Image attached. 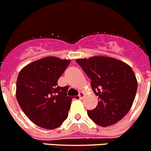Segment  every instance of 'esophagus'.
<instances>
[{
    "mask_svg": "<svg viewBox=\"0 0 151 151\" xmlns=\"http://www.w3.org/2000/svg\"><path fill=\"white\" fill-rule=\"evenodd\" d=\"M84 97H85V93H82V92H80V94H79V98H80V99H82Z\"/></svg>",
    "mask_w": 151,
    "mask_h": 151,
    "instance_id": "obj_1",
    "label": "esophagus"
}]
</instances>
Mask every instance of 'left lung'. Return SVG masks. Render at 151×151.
<instances>
[{"label":"left lung","instance_id":"left-lung-1","mask_svg":"<svg viewBox=\"0 0 151 151\" xmlns=\"http://www.w3.org/2000/svg\"><path fill=\"white\" fill-rule=\"evenodd\" d=\"M76 62L91 80L98 106L88 116L101 127L113 125L129 112L137 89L135 74L128 64L108 56L79 58Z\"/></svg>","mask_w":151,"mask_h":151}]
</instances>
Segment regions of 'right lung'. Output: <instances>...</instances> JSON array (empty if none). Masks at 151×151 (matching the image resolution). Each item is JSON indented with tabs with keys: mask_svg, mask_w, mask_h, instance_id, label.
I'll return each instance as SVG.
<instances>
[{
	"mask_svg": "<svg viewBox=\"0 0 151 151\" xmlns=\"http://www.w3.org/2000/svg\"><path fill=\"white\" fill-rule=\"evenodd\" d=\"M70 60L47 56L25 66L19 73L16 97L27 116L38 127H58L67 119L72 97L58 80Z\"/></svg>",
	"mask_w": 151,
	"mask_h": 151,
	"instance_id": "right-lung-1",
	"label": "right lung"
}]
</instances>
